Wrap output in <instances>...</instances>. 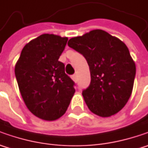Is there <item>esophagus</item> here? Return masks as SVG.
I'll list each match as a JSON object with an SVG mask.
<instances>
[{
	"label": "esophagus",
	"instance_id": "34e87169",
	"mask_svg": "<svg viewBox=\"0 0 148 148\" xmlns=\"http://www.w3.org/2000/svg\"><path fill=\"white\" fill-rule=\"evenodd\" d=\"M71 79H72V80H73V81H74L75 82H77V75L75 74V75L71 76Z\"/></svg>",
	"mask_w": 148,
	"mask_h": 148
}]
</instances>
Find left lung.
<instances>
[{"instance_id":"left-lung-1","label":"left lung","mask_w":148,"mask_h":148,"mask_svg":"<svg viewBox=\"0 0 148 148\" xmlns=\"http://www.w3.org/2000/svg\"><path fill=\"white\" fill-rule=\"evenodd\" d=\"M67 44L82 54L90 67V84L82 91L89 110L100 117L121 110L131 96L136 74L126 44L101 29L71 38Z\"/></svg>"}]
</instances>
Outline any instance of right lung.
I'll return each instance as SVG.
<instances>
[{
	"label": "right lung",
	"instance_id": "right-lung-1",
	"mask_svg": "<svg viewBox=\"0 0 148 148\" xmlns=\"http://www.w3.org/2000/svg\"><path fill=\"white\" fill-rule=\"evenodd\" d=\"M68 38L44 34L22 49L14 73L25 104L34 115L53 121L66 113L75 83L58 61Z\"/></svg>",
	"mask_w": 148,
	"mask_h": 148
}]
</instances>
